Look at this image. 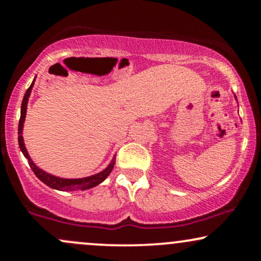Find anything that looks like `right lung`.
Segmentation results:
<instances>
[{"instance_id": "obj_1", "label": "right lung", "mask_w": 261, "mask_h": 261, "mask_svg": "<svg viewBox=\"0 0 261 261\" xmlns=\"http://www.w3.org/2000/svg\"><path fill=\"white\" fill-rule=\"evenodd\" d=\"M34 85V81L33 83L31 84V87L27 89L26 94L23 96L22 103H21V116H20V121H19V130H17V134H19V146L21 152L23 153V155L28 159V164H30L32 171H33L35 176H37L39 179H40L42 183H45L47 187L56 189V190H60V191H77V190H85V189H90L94 188L96 185H98L99 183H102L103 180L106 179L107 177L109 176V173L112 172L114 164L115 162L110 163V165L107 167L106 170H103L102 172H99L97 174H94V176L90 177H85V178H78V179H64V178H58L52 176V174L46 173L44 171L39 169V167L35 165V164L32 162L30 155H28L27 149L24 147L23 144V138H22V128H23V122H24V117H26V110H27V102H28V97H30L32 88Z\"/></svg>"}]
</instances>
